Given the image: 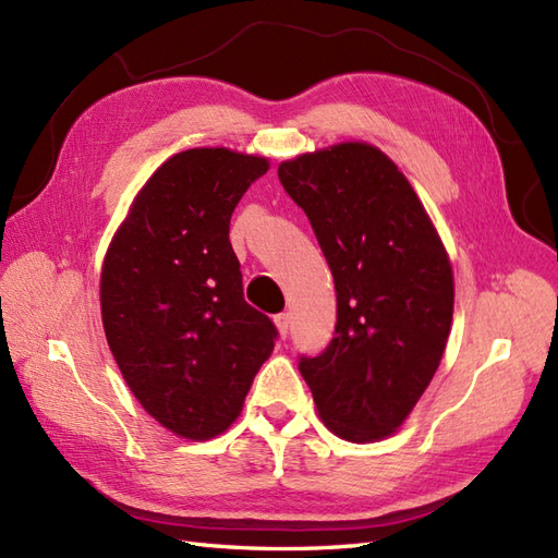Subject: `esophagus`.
<instances>
[{
  "label": "esophagus",
  "instance_id": "34e87169",
  "mask_svg": "<svg viewBox=\"0 0 558 558\" xmlns=\"http://www.w3.org/2000/svg\"><path fill=\"white\" fill-rule=\"evenodd\" d=\"M276 320V325H278V332H280V337H288V332H290V313H278V316L274 318Z\"/></svg>",
  "mask_w": 558,
  "mask_h": 558
}]
</instances>
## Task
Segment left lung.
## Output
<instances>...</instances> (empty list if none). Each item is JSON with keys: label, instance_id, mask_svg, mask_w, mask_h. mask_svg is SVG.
<instances>
[{"label": "left lung", "instance_id": "1", "mask_svg": "<svg viewBox=\"0 0 558 558\" xmlns=\"http://www.w3.org/2000/svg\"><path fill=\"white\" fill-rule=\"evenodd\" d=\"M332 270L335 339L299 355L323 422L367 442L396 432L426 391L452 323V268L408 179L367 143L278 167Z\"/></svg>", "mask_w": 558, "mask_h": 558}]
</instances>
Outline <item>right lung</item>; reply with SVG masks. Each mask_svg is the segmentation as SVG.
Returning <instances> with one entry per match:
<instances>
[{"label": "right lung", "instance_id": "obj_1", "mask_svg": "<svg viewBox=\"0 0 558 558\" xmlns=\"http://www.w3.org/2000/svg\"><path fill=\"white\" fill-rule=\"evenodd\" d=\"M268 160L183 150L155 171L112 238L101 274L108 347L143 410L205 440L240 415L278 330L242 296L233 209Z\"/></svg>", "mask_w": 558, "mask_h": 558}]
</instances>
